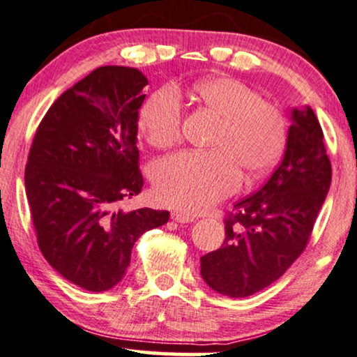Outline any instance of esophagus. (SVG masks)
Here are the masks:
<instances>
[{
    "mask_svg": "<svg viewBox=\"0 0 357 357\" xmlns=\"http://www.w3.org/2000/svg\"><path fill=\"white\" fill-rule=\"evenodd\" d=\"M171 218H173L174 222H179V223L194 222V215H191V213H188V212H181V211L171 212Z\"/></svg>",
    "mask_w": 357,
    "mask_h": 357,
    "instance_id": "obj_1",
    "label": "esophagus"
}]
</instances>
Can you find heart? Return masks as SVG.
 Segmentation results:
<instances>
[{"label":"heart","instance_id":"b5f03b06","mask_svg":"<svg viewBox=\"0 0 357 357\" xmlns=\"http://www.w3.org/2000/svg\"><path fill=\"white\" fill-rule=\"evenodd\" d=\"M194 98L218 119L211 151H183L155 168V194L166 206L201 211L236 191L243 169L256 178L273 168L287 144V119L248 84L225 76L199 82ZM140 129L158 149L181 139L183 107L173 88L155 91L140 111Z\"/></svg>","mask_w":357,"mask_h":357}]
</instances>
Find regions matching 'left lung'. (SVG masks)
Wrapping results in <instances>:
<instances>
[{"instance_id": "obj_1", "label": "left lung", "mask_w": 357, "mask_h": 357, "mask_svg": "<svg viewBox=\"0 0 357 357\" xmlns=\"http://www.w3.org/2000/svg\"><path fill=\"white\" fill-rule=\"evenodd\" d=\"M330 184L320 122L312 107L294 109L281 165L227 212L223 245L201 258L207 286L238 298L278 281L307 248Z\"/></svg>"}]
</instances>
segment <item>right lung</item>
Here are the masks:
<instances>
[{"instance_id": "1", "label": "right lung", "mask_w": 357, "mask_h": 357, "mask_svg": "<svg viewBox=\"0 0 357 357\" xmlns=\"http://www.w3.org/2000/svg\"><path fill=\"white\" fill-rule=\"evenodd\" d=\"M146 76L99 66L52 104L27 156L26 194L37 245L55 271L91 292L112 289L135 241L168 211L119 208L140 194L137 126Z\"/></svg>"}]
</instances>
